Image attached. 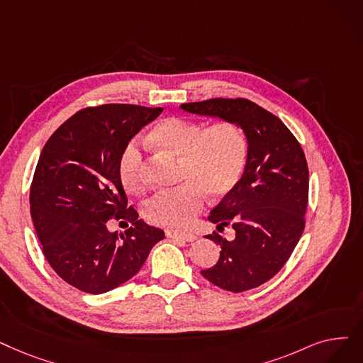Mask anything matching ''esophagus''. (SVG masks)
Instances as JSON below:
<instances>
[{"instance_id": "34e87169", "label": "esophagus", "mask_w": 363, "mask_h": 363, "mask_svg": "<svg viewBox=\"0 0 363 363\" xmlns=\"http://www.w3.org/2000/svg\"><path fill=\"white\" fill-rule=\"evenodd\" d=\"M166 235L169 239L182 240V242H194L197 239V235L193 233H179V231H173V230H167Z\"/></svg>"}]
</instances>
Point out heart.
I'll return each instance as SVG.
<instances>
[{
	"mask_svg": "<svg viewBox=\"0 0 363 363\" xmlns=\"http://www.w3.org/2000/svg\"><path fill=\"white\" fill-rule=\"evenodd\" d=\"M155 150L179 162L175 190L151 197L144 206L150 224L179 228L191 224L204 206L206 194L219 200L231 194L243 178L249 157V140L234 121L206 124L184 117H167L148 135ZM120 181L125 190L143 194L147 190L144 157L130 143L118 163Z\"/></svg>",
	"mask_w": 363,
	"mask_h": 363,
	"instance_id": "b5f03b06",
	"label": "heart"
}]
</instances>
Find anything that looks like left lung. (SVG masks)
Instances as JSON below:
<instances>
[{
	"mask_svg": "<svg viewBox=\"0 0 363 363\" xmlns=\"http://www.w3.org/2000/svg\"><path fill=\"white\" fill-rule=\"evenodd\" d=\"M193 114L238 123L249 140L243 178L208 216L218 231L231 225L233 240L213 231L218 262L201 274L230 292L258 288L286 264L306 227L308 167L304 151L283 121L245 98L182 104Z\"/></svg>",
	"mask_w": 363,
	"mask_h": 363,
	"instance_id": "8db88e82",
	"label": "left lung"
}]
</instances>
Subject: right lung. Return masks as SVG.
<instances>
[{"instance_id":"add662e5","label":"right lung","mask_w":363,"mask_h":363,"mask_svg":"<svg viewBox=\"0 0 363 363\" xmlns=\"http://www.w3.org/2000/svg\"><path fill=\"white\" fill-rule=\"evenodd\" d=\"M163 108L105 104L75 113L47 140L29 191L30 216L52 269L71 286L104 294L132 279L164 231L138 219L118 175L129 140ZM109 218L131 228L118 236Z\"/></svg>"}]
</instances>
